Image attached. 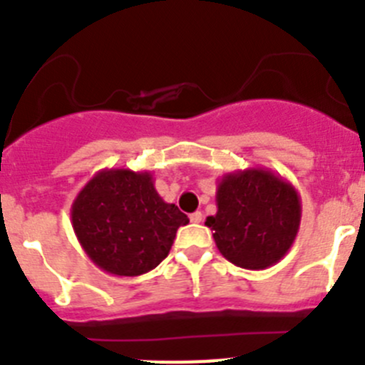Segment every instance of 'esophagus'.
<instances>
[{
  "label": "esophagus",
  "mask_w": 365,
  "mask_h": 365,
  "mask_svg": "<svg viewBox=\"0 0 365 365\" xmlns=\"http://www.w3.org/2000/svg\"><path fill=\"white\" fill-rule=\"evenodd\" d=\"M190 220H192L193 224H200V222H202V213H200V211H195V213L190 215Z\"/></svg>",
  "instance_id": "obj_1"
}]
</instances>
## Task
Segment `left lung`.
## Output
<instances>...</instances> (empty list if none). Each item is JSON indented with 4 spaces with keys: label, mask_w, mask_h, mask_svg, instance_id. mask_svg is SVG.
I'll list each match as a JSON object with an SVG mask.
<instances>
[{
    "label": "left lung",
    "mask_w": 365,
    "mask_h": 365,
    "mask_svg": "<svg viewBox=\"0 0 365 365\" xmlns=\"http://www.w3.org/2000/svg\"><path fill=\"white\" fill-rule=\"evenodd\" d=\"M299 224V193L267 168L225 173L217 185V215L206 218L220 255L249 270L279 262L292 247Z\"/></svg>",
    "instance_id": "obj_1"
}]
</instances>
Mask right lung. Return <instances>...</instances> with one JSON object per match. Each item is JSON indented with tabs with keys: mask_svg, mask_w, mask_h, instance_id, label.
Masks as SVG:
<instances>
[{
	"mask_svg": "<svg viewBox=\"0 0 365 365\" xmlns=\"http://www.w3.org/2000/svg\"><path fill=\"white\" fill-rule=\"evenodd\" d=\"M190 218L161 199L150 172L106 168L71 206V224L88 258L113 276H141L168 256Z\"/></svg>",
	"mask_w": 365,
	"mask_h": 365,
	"instance_id": "obj_1",
	"label": "right lung"
}]
</instances>
